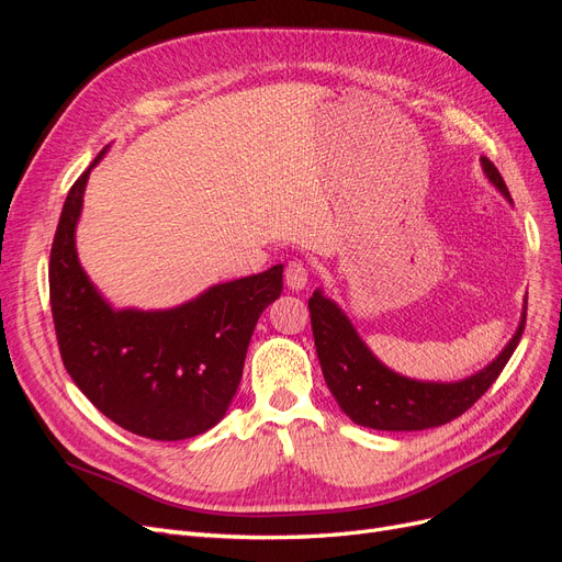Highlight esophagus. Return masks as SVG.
I'll return each instance as SVG.
<instances>
[{
    "label": "esophagus",
    "mask_w": 562,
    "mask_h": 562,
    "mask_svg": "<svg viewBox=\"0 0 562 562\" xmlns=\"http://www.w3.org/2000/svg\"><path fill=\"white\" fill-rule=\"evenodd\" d=\"M307 281H310V271H307V267H304V262L293 260V262L285 265L288 288H293V291H302V288L307 285Z\"/></svg>",
    "instance_id": "1"
}]
</instances>
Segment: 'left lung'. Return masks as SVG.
Here are the masks:
<instances>
[{
  "instance_id": "obj_1",
  "label": "left lung",
  "mask_w": 562,
  "mask_h": 562,
  "mask_svg": "<svg viewBox=\"0 0 562 562\" xmlns=\"http://www.w3.org/2000/svg\"><path fill=\"white\" fill-rule=\"evenodd\" d=\"M481 168L504 199L514 203L497 166L487 157H481ZM310 314L323 380H326L339 411L368 429L422 431L440 427V424H448L467 413L499 378L520 342L527 297L518 328L497 359L459 382H424L386 368L356 333L349 316L330 297L323 295L321 288L310 297Z\"/></svg>"
}]
</instances>
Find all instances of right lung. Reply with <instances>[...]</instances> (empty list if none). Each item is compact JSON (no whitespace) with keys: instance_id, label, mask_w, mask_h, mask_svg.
<instances>
[{"instance_id":"obj_1","label":"right lung","mask_w":562,"mask_h":562,"mask_svg":"<svg viewBox=\"0 0 562 562\" xmlns=\"http://www.w3.org/2000/svg\"><path fill=\"white\" fill-rule=\"evenodd\" d=\"M108 147L72 184L50 246V312L65 370L100 413L151 440L192 438L225 417L250 335L281 295L283 265L211 285L171 310H114L83 271L75 232Z\"/></svg>"}]
</instances>
